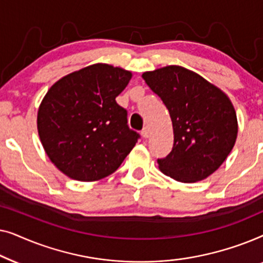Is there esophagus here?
Wrapping results in <instances>:
<instances>
[{
	"label": "esophagus",
	"instance_id": "obj_1",
	"mask_svg": "<svg viewBox=\"0 0 263 263\" xmlns=\"http://www.w3.org/2000/svg\"><path fill=\"white\" fill-rule=\"evenodd\" d=\"M141 135H142V138H143V139H147V138H148V136H149V129L147 128V127L143 128L142 130H141Z\"/></svg>",
	"mask_w": 263,
	"mask_h": 263
}]
</instances>
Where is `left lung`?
Masks as SVG:
<instances>
[{"label": "left lung", "instance_id": "1", "mask_svg": "<svg viewBox=\"0 0 263 263\" xmlns=\"http://www.w3.org/2000/svg\"><path fill=\"white\" fill-rule=\"evenodd\" d=\"M172 121L174 146L158 159L160 171L182 183L202 181L218 170L235 146L236 111L228 96L199 74L167 66L142 74Z\"/></svg>", "mask_w": 263, "mask_h": 263}]
</instances>
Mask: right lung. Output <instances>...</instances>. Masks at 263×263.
Wrapping results in <instances>:
<instances>
[{
    "instance_id": "obj_1",
    "label": "right lung",
    "mask_w": 263,
    "mask_h": 263,
    "mask_svg": "<svg viewBox=\"0 0 263 263\" xmlns=\"http://www.w3.org/2000/svg\"><path fill=\"white\" fill-rule=\"evenodd\" d=\"M130 79V71L97 63L62 78L46 93L38 110V134L50 160L68 177H106L138 142L127 110L116 103Z\"/></svg>"
}]
</instances>
